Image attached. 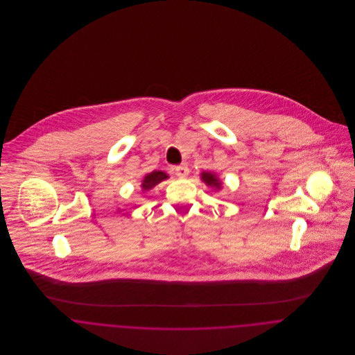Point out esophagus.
I'll return each mask as SVG.
<instances>
[{
	"mask_svg": "<svg viewBox=\"0 0 355 355\" xmlns=\"http://www.w3.org/2000/svg\"><path fill=\"white\" fill-rule=\"evenodd\" d=\"M173 169H175L176 176H178V178H180V179L187 178V176H189V173H190L189 166H187V165H184V164H183V165H178V166H175Z\"/></svg>",
	"mask_w": 355,
	"mask_h": 355,
	"instance_id": "34e87169",
	"label": "esophagus"
}]
</instances>
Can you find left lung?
Returning <instances> with one entry per match:
<instances>
[{"label":"left lung","instance_id":"left-lung-1","mask_svg":"<svg viewBox=\"0 0 355 355\" xmlns=\"http://www.w3.org/2000/svg\"><path fill=\"white\" fill-rule=\"evenodd\" d=\"M201 179H202L203 182H205L209 187H214V189H217V190L221 189V182H220L218 178H217L214 173H211V172H202V173H201Z\"/></svg>","mask_w":355,"mask_h":355}]
</instances>
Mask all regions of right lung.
Returning a JSON list of instances; mask_svg holds the SVG:
<instances>
[{"mask_svg": "<svg viewBox=\"0 0 355 355\" xmlns=\"http://www.w3.org/2000/svg\"><path fill=\"white\" fill-rule=\"evenodd\" d=\"M165 179H168V175L165 172H162V171H153L152 173H148L144 178L141 187H142L144 191H149V190H152L154 186H157L158 183H161Z\"/></svg>", "mask_w": 355, "mask_h": 355, "instance_id": "obj_1", "label": "right lung"}]
</instances>
